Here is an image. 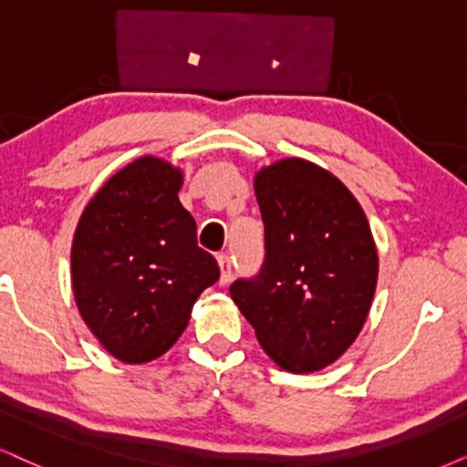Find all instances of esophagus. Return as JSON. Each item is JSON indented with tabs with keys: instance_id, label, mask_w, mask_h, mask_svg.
Instances as JSON below:
<instances>
[{
	"instance_id": "obj_1",
	"label": "esophagus",
	"mask_w": 467,
	"mask_h": 467,
	"mask_svg": "<svg viewBox=\"0 0 467 467\" xmlns=\"http://www.w3.org/2000/svg\"><path fill=\"white\" fill-rule=\"evenodd\" d=\"M217 263H220V285L222 286H228L230 280H233V269H230V258L228 254H220V258H217Z\"/></svg>"
}]
</instances>
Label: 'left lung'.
<instances>
[{
	"label": "left lung",
	"mask_w": 467,
	"mask_h": 467,
	"mask_svg": "<svg viewBox=\"0 0 467 467\" xmlns=\"http://www.w3.org/2000/svg\"><path fill=\"white\" fill-rule=\"evenodd\" d=\"M265 263L230 297L263 351L291 373L334 364L362 332L379 258L356 196L321 165L286 157L254 176Z\"/></svg>",
	"instance_id": "1"
}]
</instances>
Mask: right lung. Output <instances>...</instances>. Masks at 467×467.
I'll list each match as a JSON object with an SVG mask.
<instances>
[{"label": "right lung", "instance_id": "right-lung-1", "mask_svg": "<svg viewBox=\"0 0 467 467\" xmlns=\"http://www.w3.org/2000/svg\"><path fill=\"white\" fill-rule=\"evenodd\" d=\"M181 187V168L144 155L109 176L77 222L75 304L103 349L125 364L161 358L220 277L215 258L198 247Z\"/></svg>", "mask_w": 467, "mask_h": 467}]
</instances>
